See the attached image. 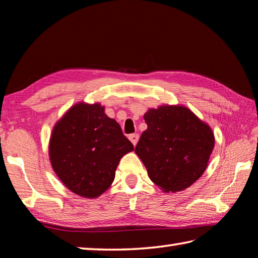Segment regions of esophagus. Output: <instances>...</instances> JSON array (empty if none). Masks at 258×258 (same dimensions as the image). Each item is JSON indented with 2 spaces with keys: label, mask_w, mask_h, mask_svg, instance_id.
<instances>
[{
  "label": "esophagus",
  "mask_w": 258,
  "mask_h": 258,
  "mask_svg": "<svg viewBox=\"0 0 258 258\" xmlns=\"http://www.w3.org/2000/svg\"><path fill=\"white\" fill-rule=\"evenodd\" d=\"M128 139H130V141L133 144V146H136L138 144V141H139V134H137V133L130 134Z\"/></svg>",
  "instance_id": "esophagus-1"
}]
</instances>
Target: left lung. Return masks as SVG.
<instances>
[{"label":"left lung","mask_w":258,"mask_h":258,"mask_svg":"<svg viewBox=\"0 0 258 258\" xmlns=\"http://www.w3.org/2000/svg\"><path fill=\"white\" fill-rule=\"evenodd\" d=\"M147 130L136 154L148 177L165 193L181 191L201 178L215 147L207 122L183 105H159L145 113Z\"/></svg>","instance_id":"left-lung-1"}]
</instances>
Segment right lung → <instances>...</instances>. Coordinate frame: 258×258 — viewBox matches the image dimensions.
I'll return each mask as SVG.
<instances>
[{"instance_id": "obj_1", "label": "right lung", "mask_w": 258, "mask_h": 258, "mask_svg": "<svg viewBox=\"0 0 258 258\" xmlns=\"http://www.w3.org/2000/svg\"><path fill=\"white\" fill-rule=\"evenodd\" d=\"M133 149L103 105L79 102L55 124L48 150L52 170L65 187L95 199L111 186L120 158Z\"/></svg>"}]
</instances>
